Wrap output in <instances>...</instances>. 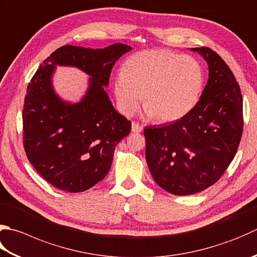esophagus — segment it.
Segmentation results:
<instances>
[{"instance_id":"esophagus-1","label":"esophagus","mask_w":257,"mask_h":257,"mask_svg":"<svg viewBox=\"0 0 257 257\" xmlns=\"http://www.w3.org/2000/svg\"><path fill=\"white\" fill-rule=\"evenodd\" d=\"M143 129H144V127H143L142 124L136 123V122H134V123L132 124V132H133V133L138 134V133H140V132H143Z\"/></svg>"}]
</instances>
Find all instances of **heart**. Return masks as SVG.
I'll list each match as a JSON object with an SVG mask.
<instances>
[{
	"label": "heart",
	"instance_id": "1",
	"mask_svg": "<svg viewBox=\"0 0 257 257\" xmlns=\"http://www.w3.org/2000/svg\"><path fill=\"white\" fill-rule=\"evenodd\" d=\"M204 69L197 59L169 50H146L125 60L113 82L118 108L133 115L144 95L145 115L160 122L185 117L198 102L204 87Z\"/></svg>",
	"mask_w": 257,
	"mask_h": 257
}]
</instances>
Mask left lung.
<instances>
[{"label":"left lung","mask_w":257,"mask_h":257,"mask_svg":"<svg viewBox=\"0 0 257 257\" xmlns=\"http://www.w3.org/2000/svg\"><path fill=\"white\" fill-rule=\"evenodd\" d=\"M208 64L199 101L175 122L145 128L146 160L158 186L192 195L222 177L243 133V99L233 72L209 48H192Z\"/></svg>","instance_id":"obj_1"}]
</instances>
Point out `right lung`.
<instances>
[{"label":"right lung","mask_w":257,"mask_h":257,"mask_svg":"<svg viewBox=\"0 0 257 257\" xmlns=\"http://www.w3.org/2000/svg\"><path fill=\"white\" fill-rule=\"evenodd\" d=\"M133 48L114 43L103 49L63 45L44 60L27 89L23 143L35 170L54 187L84 192L111 167L118 143L132 123L120 114L104 90L115 61ZM57 66L87 74L88 87L77 103L62 99L53 87Z\"/></svg>","instance_id":"add662e5"}]
</instances>
